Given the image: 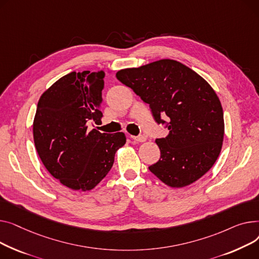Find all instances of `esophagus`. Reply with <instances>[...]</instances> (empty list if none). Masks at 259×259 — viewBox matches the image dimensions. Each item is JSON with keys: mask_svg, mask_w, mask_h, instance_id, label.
<instances>
[{"mask_svg": "<svg viewBox=\"0 0 259 259\" xmlns=\"http://www.w3.org/2000/svg\"><path fill=\"white\" fill-rule=\"evenodd\" d=\"M132 139L136 142H145L146 141V138L143 136H139V137H135V136H132Z\"/></svg>", "mask_w": 259, "mask_h": 259, "instance_id": "obj_1", "label": "esophagus"}]
</instances>
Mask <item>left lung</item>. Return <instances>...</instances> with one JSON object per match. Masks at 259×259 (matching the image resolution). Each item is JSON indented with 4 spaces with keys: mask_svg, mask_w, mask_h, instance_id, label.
I'll return each instance as SVG.
<instances>
[{
    "mask_svg": "<svg viewBox=\"0 0 259 259\" xmlns=\"http://www.w3.org/2000/svg\"><path fill=\"white\" fill-rule=\"evenodd\" d=\"M116 77L148 103L158 123L168 117L169 134L155 142L161 158L148 168L172 188L188 186L218 160L224 140L222 103L201 75L174 59L117 72Z\"/></svg>",
    "mask_w": 259,
    "mask_h": 259,
    "instance_id": "obj_1",
    "label": "left lung"
}]
</instances>
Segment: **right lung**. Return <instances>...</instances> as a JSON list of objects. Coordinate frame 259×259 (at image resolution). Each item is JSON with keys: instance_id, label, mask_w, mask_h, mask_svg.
<instances>
[{"instance_id": "obj_1", "label": "right lung", "mask_w": 259, "mask_h": 259, "mask_svg": "<svg viewBox=\"0 0 259 259\" xmlns=\"http://www.w3.org/2000/svg\"><path fill=\"white\" fill-rule=\"evenodd\" d=\"M103 71L71 72L41 94L33 120L38 157L50 175L72 189L89 191L109 174L124 133H100Z\"/></svg>"}]
</instances>
